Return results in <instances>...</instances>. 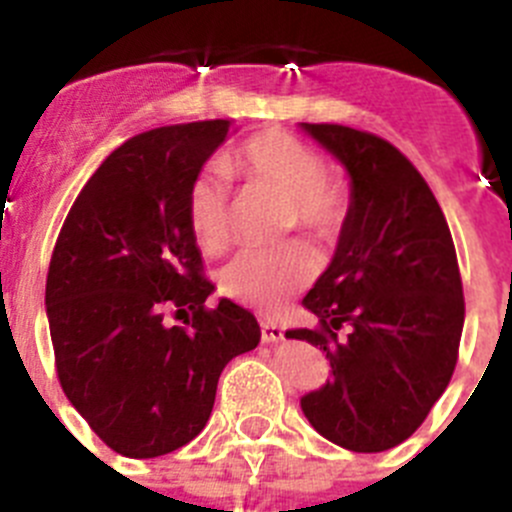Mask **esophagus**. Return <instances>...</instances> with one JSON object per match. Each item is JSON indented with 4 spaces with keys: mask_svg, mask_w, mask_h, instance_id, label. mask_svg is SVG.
Returning a JSON list of instances; mask_svg holds the SVG:
<instances>
[{
    "mask_svg": "<svg viewBox=\"0 0 512 512\" xmlns=\"http://www.w3.org/2000/svg\"><path fill=\"white\" fill-rule=\"evenodd\" d=\"M261 341L264 343H279L284 341V333L277 323H261Z\"/></svg>",
    "mask_w": 512,
    "mask_h": 512,
    "instance_id": "1",
    "label": "esophagus"
}]
</instances>
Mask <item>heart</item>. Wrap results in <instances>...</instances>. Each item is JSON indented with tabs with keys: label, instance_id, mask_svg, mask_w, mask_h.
<instances>
[{
	"label": "heart",
	"instance_id": "heart-1",
	"mask_svg": "<svg viewBox=\"0 0 512 512\" xmlns=\"http://www.w3.org/2000/svg\"><path fill=\"white\" fill-rule=\"evenodd\" d=\"M230 176L248 189H266L287 197L289 228L305 230L320 243L336 241L346 228L351 194L343 179L325 171V161L310 143L284 133L264 130L230 151L223 161ZM187 217L194 241L215 253L228 241L230 192L220 171H205L187 194ZM315 271L310 251L300 243L277 251H243L220 271V292L256 310L274 312Z\"/></svg>",
	"mask_w": 512,
	"mask_h": 512
}]
</instances>
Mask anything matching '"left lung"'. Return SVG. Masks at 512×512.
Segmentation results:
<instances>
[{
    "mask_svg": "<svg viewBox=\"0 0 512 512\" xmlns=\"http://www.w3.org/2000/svg\"><path fill=\"white\" fill-rule=\"evenodd\" d=\"M302 128L346 166L351 212L302 300L318 328L287 333L320 346L333 372L300 405L320 436L377 454L413 436L449 387L464 328L459 261L431 187L390 140L330 122Z\"/></svg>",
    "mask_w": 512,
    "mask_h": 512,
    "instance_id": "1",
    "label": "left lung"
}]
</instances>
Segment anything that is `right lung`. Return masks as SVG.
I'll list each match as a JSON object with an SVG mask.
<instances>
[{
	"mask_svg": "<svg viewBox=\"0 0 512 512\" xmlns=\"http://www.w3.org/2000/svg\"><path fill=\"white\" fill-rule=\"evenodd\" d=\"M230 120L133 135L92 174L53 248L45 307L69 402L112 451L153 459L205 428L230 359L259 346L251 312L207 307L187 194ZM169 311L184 326H169Z\"/></svg>",
	"mask_w": 512,
	"mask_h": 512,
	"instance_id": "add662e5",
	"label": "right lung"
}]
</instances>
